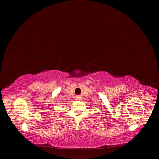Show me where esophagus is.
Segmentation results:
<instances>
[{
  "label": "esophagus",
  "mask_w": 159,
  "mask_h": 159,
  "mask_svg": "<svg viewBox=\"0 0 159 159\" xmlns=\"http://www.w3.org/2000/svg\"><path fill=\"white\" fill-rule=\"evenodd\" d=\"M79 98H80V97H79Z\"/></svg>",
  "instance_id": "34e87169"
}]
</instances>
